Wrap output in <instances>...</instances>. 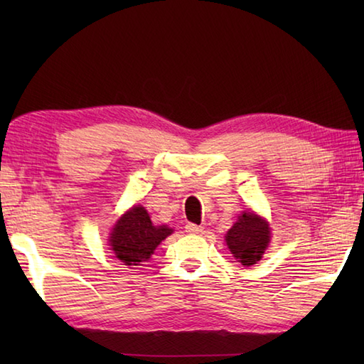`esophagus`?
<instances>
[{
    "label": "esophagus",
    "instance_id": "34e87169",
    "mask_svg": "<svg viewBox=\"0 0 364 364\" xmlns=\"http://www.w3.org/2000/svg\"><path fill=\"white\" fill-rule=\"evenodd\" d=\"M186 231L191 235H198V233H202V231H203V227L196 225V223H188Z\"/></svg>",
    "mask_w": 364,
    "mask_h": 364
}]
</instances>
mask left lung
I'll list each match as a JSON object with an SVG mask.
<instances>
[{
  "label": "left lung",
  "mask_w": 364,
  "mask_h": 364,
  "mask_svg": "<svg viewBox=\"0 0 364 364\" xmlns=\"http://www.w3.org/2000/svg\"><path fill=\"white\" fill-rule=\"evenodd\" d=\"M225 241L233 257L242 266L257 264L270 241V228L255 213H244L228 230Z\"/></svg>",
  "instance_id": "8db88e82"
}]
</instances>
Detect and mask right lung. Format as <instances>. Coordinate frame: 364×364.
<instances>
[{"instance_id":"1","label":"right lung","mask_w":364,"mask_h":364,"mask_svg":"<svg viewBox=\"0 0 364 364\" xmlns=\"http://www.w3.org/2000/svg\"><path fill=\"white\" fill-rule=\"evenodd\" d=\"M172 231L166 225L154 227L145 208L137 205L115 223L109 244L115 257L125 262V266H137L139 262L149 259L154 249L172 235Z\"/></svg>"}]
</instances>
